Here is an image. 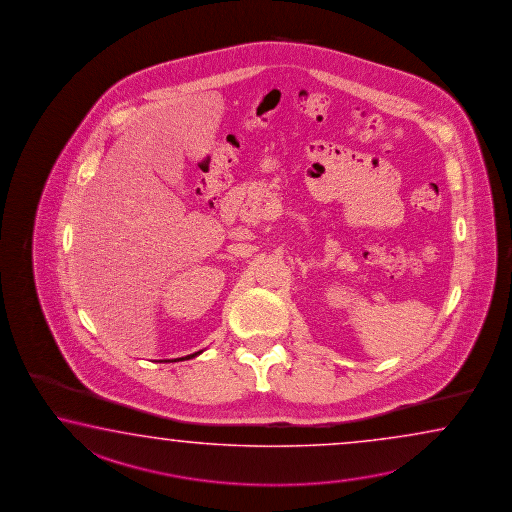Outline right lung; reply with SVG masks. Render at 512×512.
<instances>
[{"instance_id":"1","label":"right lung","mask_w":512,"mask_h":512,"mask_svg":"<svg viewBox=\"0 0 512 512\" xmlns=\"http://www.w3.org/2000/svg\"><path fill=\"white\" fill-rule=\"evenodd\" d=\"M202 354V350L200 352H195V354L186 355V357H180V361H184V359H191V357H197V355Z\"/></svg>"}]
</instances>
